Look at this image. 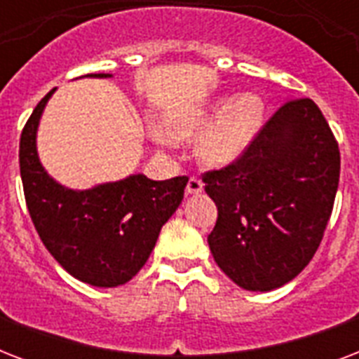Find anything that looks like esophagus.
<instances>
[{"instance_id":"esophagus-1","label":"esophagus","mask_w":359,"mask_h":359,"mask_svg":"<svg viewBox=\"0 0 359 359\" xmlns=\"http://www.w3.org/2000/svg\"><path fill=\"white\" fill-rule=\"evenodd\" d=\"M203 191V180L197 179V177H191L188 180V186H186V194L188 196H196V194H201Z\"/></svg>"}]
</instances>
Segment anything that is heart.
<instances>
[{
  "label": "heart",
  "instance_id": "b5f03b06",
  "mask_svg": "<svg viewBox=\"0 0 359 359\" xmlns=\"http://www.w3.org/2000/svg\"><path fill=\"white\" fill-rule=\"evenodd\" d=\"M266 104L257 93H244L233 100H222L210 108H194L165 117L162 123L171 140H188L199 135L197 158L212 168L236 162L261 130Z\"/></svg>",
  "mask_w": 359,
  "mask_h": 359
}]
</instances>
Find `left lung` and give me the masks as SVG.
<instances>
[{
	"mask_svg": "<svg viewBox=\"0 0 359 359\" xmlns=\"http://www.w3.org/2000/svg\"><path fill=\"white\" fill-rule=\"evenodd\" d=\"M339 171V145L317 104L281 106L236 162L203 177L218 207L214 261L253 292L292 281L323 240Z\"/></svg>",
	"mask_w": 359,
	"mask_h": 359,
	"instance_id": "1",
	"label": "left lung"
}]
</instances>
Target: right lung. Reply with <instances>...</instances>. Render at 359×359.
<instances>
[{"instance_id": "1", "label": "right lung", "mask_w": 359, "mask_h": 359, "mask_svg": "<svg viewBox=\"0 0 359 359\" xmlns=\"http://www.w3.org/2000/svg\"><path fill=\"white\" fill-rule=\"evenodd\" d=\"M53 93L36 104L20 137L27 210L42 244L72 278L93 287H119L143 268L162 225L179 208L188 179L151 180L137 173L89 190L59 184L42 168L36 152V130Z\"/></svg>"}]
</instances>
